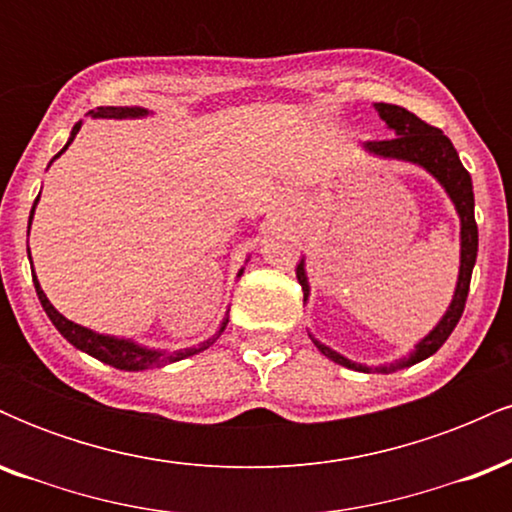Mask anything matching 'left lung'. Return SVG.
I'll list each match as a JSON object with an SVG mask.
<instances>
[{
  "label": "left lung",
  "mask_w": 512,
  "mask_h": 512,
  "mask_svg": "<svg viewBox=\"0 0 512 512\" xmlns=\"http://www.w3.org/2000/svg\"><path fill=\"white\" fill-rule=\"evenodd\" d=\"M380 117L387 122V127L392 129L395 137L392 139H375V142H366V151L370 154H378L385 158H402V161H411L424 166L433 178H438L440 185L445 187L452 202H455L457 214H460L462 221V260H460V279H457V289H455V298H452L448 313H445L443 320L438 322V327L433 330L424 342H419L416 351L404 361L392 363V366H380L375 370L380 373H395L399 368L414 366V363L424 361V358L433 356L440 346L445 344V339L450 337L455 325L460 322V317L464 313V303H467V293H469V281H472V269L474 262H477V248H479V231H477V221H474V192H472V178H469L467 168L462 166L460 156H457L455 146L438 127L428 125V122L416 117L414 113H409L407 108H399V105L392 103H378L375 105ZM296 276L303 286V296H308V279H305V269H303V260L298 262L296 267ZM313 342L317 349L322 351L327 358H332L334 363L344 368H354V370H363V373H370L373 368L361 366V363L349 361L337 351H332L330 346L320 344L313 337Z\"/></svg>",
  "instance_id": "8db88e82"
}]
</instances>
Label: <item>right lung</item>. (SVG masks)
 <instances>
[{"instance_id":"1","label":"right lung","mask_w":512,"mask_h":512,"mask_svg":"<svg viewBox=\"0 0 512 512\" xmlns=\"http://www.w3.org/2000/svg\"><path fill=\"white\" fill-rule=\"evenodd\" d=\"M142 115H146V110H142V108H96V110H91V117H142ZM79 129H81V122H76L67 146L74 142V137ZM67 146H64L62 151H67ZM35 202H38V199H35ZM31 219H33V211H31ZM31 219H28V228H31ZM33 284H35V293H38V301H40V305H43L45 313H48L52 325L60 330V334L67 339L69 344H74L76 349L86 351V354L98 358V361L108 363V366L120 368V370L158 368V366H166V363L182 361V358H187V356H195V354H199V351L209 349V346L221 337V332L226 330V325H228V320H223L219 334H214V337L207 339V342L192 346V349H180V351H173V354H166V351H149V349H142V346L127 342V339L105 337V334H96V332L86 330V327L76 325V322H72V320H67V317L60 315L55 308H52V303L48 301V296H45L43 289H40V284L35 276H33Z\"/></svg>"}]
</instances>
